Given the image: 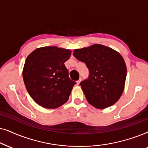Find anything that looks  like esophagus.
<instances>
[{
	"label": "esophagus",
	"mask_w": 148,
	"mask_h": 148,
	"mask_svg": "<svg viewBox=\"0 0 148 148\" xmlns=\"http://www.w3.org/2000/svg\"><path fill=\"white\" fill-rule=\"evenodd\" d=\"M81 80H82V79H81V78H80L79 80H77V81H76V84H77L78 85V84H80V81H81Z\"/></svg>",
	"instance_id": "34e87169"
}]
</instances>
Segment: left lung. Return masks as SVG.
I'll use <instances>...</instances> for the list:
<instances>
[{
    "label": "left lung",
    "instance_id": "1",
    "mask_svg": "<svg viewBox=\"0 0 148 148\" xmlns=\"http://www.w3.org/2000/svg\"><path fill=\"white\" fill-rule=\"evenodd\" d=\"M73 55L89 70L88 79L80 83L88 103L104 109L119 101L127 77V66L121 55L99 44L75 49Z\"/></svg>",
    "mask_w": 148,
    "mask_h": 148
}]
</instances>
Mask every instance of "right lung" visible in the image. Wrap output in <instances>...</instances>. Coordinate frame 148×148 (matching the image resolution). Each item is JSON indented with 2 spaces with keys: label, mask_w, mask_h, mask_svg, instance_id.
Segmentation results:
<instances>
[{
  "label": "right lung",
  "mask_w": 148,
  "mask_h": 148,
  "mask_svg": "<svg viewBox=\"0 0 148 148\" xmlns=\"http://www.w3.org/2000/svg\"><path fill=\"white\" fill-rule=\"evenodd\" d=\"M71 51L58 47L35 49L25 60L23 79L29 95L39 106L55 109L66 103L75 81L64 63Z\"/></svg>",
  "instance_id": "obj_1"
}]
</instances>
